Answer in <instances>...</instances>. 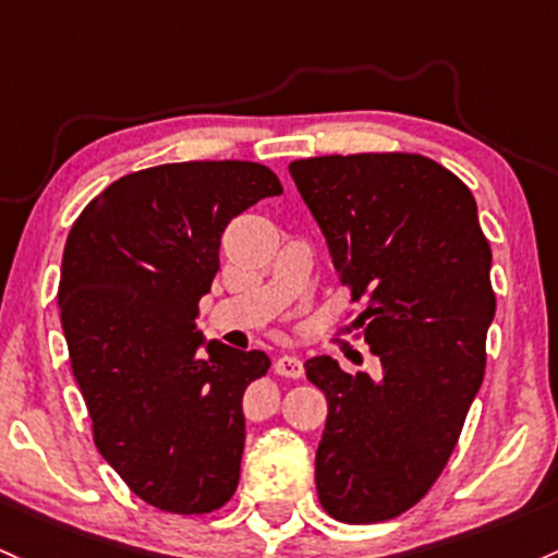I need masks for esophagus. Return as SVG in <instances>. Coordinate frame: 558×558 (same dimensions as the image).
Listing matches in <instances>:
<instances>
[{
	"label": "esophagus",
	"mask_w": 558,
	"mask_h": 558,
	"mask_svg": "<svg viewBox=\"0 0 558 558\" xmlns=\"http://www.w3.org/2000/svg\"><path fill=\"white\" fill-rule=\"evenodd\" d=\"M275 373L286 378H299L304 373V363L299 357H293V354H283V357L275 360Z\"/></svg>",
	"instance_id": "obj_1"
}]
</instances>
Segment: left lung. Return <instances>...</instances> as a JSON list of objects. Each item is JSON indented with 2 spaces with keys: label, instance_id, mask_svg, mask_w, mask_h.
Segmentation results:
<instances>
[{
  "label": "left lung",
  "instance_id": "1",
  "mask_svg": "<svg viewBox=\"0 0 558 558\" xmlns=\"http://www.w3.org/2000/svg\"><path fill=\"white\" fill-rule=\"evenodd\" d=\"M289 171L360 304L354 339L384 376L304 363L328 400L315 456L320 504L347 524L387 522L439 480L485 378L493 251L471 190L421 153L299 158Z\"/></svg>",
  "mask_w": 558,
  "mask_h": 558
}]
</instances>
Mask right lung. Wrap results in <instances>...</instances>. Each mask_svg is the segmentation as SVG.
Segmentation results:
<instances>
[{
    "instance_id": "1",
    "label": "right lung",
    "mask_w": 558,
    "mask_h": 558,
    "mask_svg": "<svg viewBox=\"0 0 558 558\" xmlns=\"http://www.w3.org/2000/svg\"><path fill=\"white\" fill-rule=\"evenodd\" d=\"M280 193L254 161L161 163L108 185L69 232L60 320L92 439L158 511H217L241 480L243 391L269 357L204 349L195 320L230 219Z\"/></svg>"
}]
</instances>
